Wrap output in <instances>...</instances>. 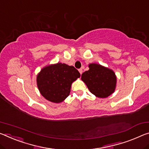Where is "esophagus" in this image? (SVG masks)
<instances>
[{
	"instance_id": "1",
	"label": "esophagus",
	"mask_w": 149,
	"mask_h": 149,
	"mask_svg": "<svg viewBox=\"0 0 149 149\" xmlns=\"http://www.w3.org/2000/svg\"><path fill=\"white\" fill-rule=\"evenodd\" d=\"M79 73H80V74H81L82 73H83V70H82V69H79Z\"/></svg>"
}]
</instances>
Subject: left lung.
<instances>
[{
  "label": "left lung",
  "mask_w": 149,
  "mask_h": 149,
  "mask_svg": "<svg viewBox=\"0 0 149 149\" xmlns=\"http://www.w3.org/2000/svg\"><path fill=\"white\" fill-rule=\"evenodd\" d=\"M89 70L81 74V79L89 91L99 98H106L114 93L117 77L112 70L98 63L89 64Z\"/></svg>",
  "instance_id": "obj_1"
}]
</instances>
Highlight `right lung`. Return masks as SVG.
<instances>
[{
	"label": "right lung",
	"instance_id": "add662e5",
	"mask_svg": "<svg viewBox=\"0 0 149 149\" xmlns=\"http://www.w3.org/2000/svg\"><path fill=\"white\" fill-rule=\"evenodd\" d=\"M79 77V72L74 66L54 63L45 66L38 74L37 86L46 100L60 103L70 95L72 83Z\"/></svg>",
	"mask_w": 149,
	"mask_h": 149
}]
</instances>
